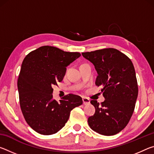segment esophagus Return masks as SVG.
<instances>
[{"label":"esophagus","mask_w":154,"mask_h":154,"mask_svg":"<svg viewBox=\"0 0 154 154\" xmlns=\"http://www.w3.org/2000/svg\"><path fill=\"white\" fill-rule=\"evenodd\" d=\"M83 105H89V104L90 103V99H88V98H83Z\"/></svg>","instance_id":"obj_1"}]
</instances>
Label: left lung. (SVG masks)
<instances>
[{
	"instance_id": "obj_1",
	"label": "left lung",
	"mask_w": 154,
	"mask_h": 154,
	"mask_svg": "<svg viewBox=\"0 0 154 154\" xmlns=\"http://www.w3.org/2000/svg\"><path fill=\"white\" fill-rule=\"evenodd\" d=\"M98 72L96 86H102L105 97L99 104L92 100L95 114L88 119L90 128L105 136L118 134L128 123L138 96L137 80L132 61L114 48L83 52Z\"/></svg>"
}]
</instances>
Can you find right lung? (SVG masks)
Segmentation results:
<instances>
[{"label":"right lung","mask_w":154,"mask_h":154,"mask_svg":"<svg viewBox=\"0 0 154 154\" xmlns=\"http://www.w3.org/2000/svg\"><path fill=\"white\" fill-rule=\"evenodd\" d=\"M81 56L45 45L30 52L22 62L17 79L20 105L27 124L38 133L50 135L64 126L70 113L83 104L79 96L53 99V85L63 79L66 66Z\"/></svg>","instance_id":"1"}]
</instances>
